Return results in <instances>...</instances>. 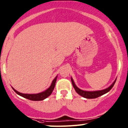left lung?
I'll return each mask as SVG.
<instances>
[{"label":"left lung","instance_id":"obj_1","mask_svg":"<svg viewBox=\"0 0 128 128\" xmlns=\"http://www.w3.org/2000/svg\"><path fill=\"white\" fill-rule=\"evenodd\" d=\"M116 80H115L114 82L112 84L109 88H106V89H103V90H96V91H86V90H81L79 89L75 85V82H74V80H73L72 78H71V81H72V83L73 86H74V89H75V91L77 92L80 95L82 96V97H84L86 98H90V99H92V98H98V96H102V95H104V94H106L107 92H109L110 89L113 88L114 85V84L116 83Z\"/></svg>","mask_w":128,"mask_h":128}]
</instances>
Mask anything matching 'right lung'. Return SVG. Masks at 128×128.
Returning a JSON list of instances; mask_svg holds the SVG:
<instances>
[{
	"instance_id": "1",
	"label": "right lung",
	"mask_w": 128,
	"mask_h": 128,
	"mask_svg": "<svg viewBox=\"0 0 128 128\" xmlns=\"http://www.w3.org/2000/svg\"><path fill=\"white\" fill-rule=\"evenodd\" d=\"M57 76L54 78V79L53 80L52 82V84L50 87L46 90L45 91H44L42 92H40V93L39 94H22L20 93V92H19L18 91H17L14 89L13 88L12 89L14 90V92H16L17 94L19 95L20 96H22V97L26 98V99H28L32 101H41L43 100L46 99V98L48 97V96H50L51 95V94L52 93L53 89H54V86H55V83L57 79Z\"/></svg>"
}]
</instances>
